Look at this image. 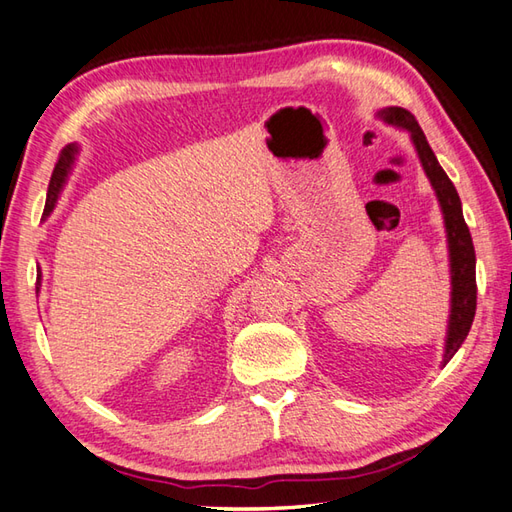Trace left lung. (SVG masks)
<instances>
[{
  "label": "left lung",
  "mask_w": 512,
  "mask_h": 512,
  "mask_svg": "<svg viewBox=\"0 0 512 512\" xmlns=\"http://www.w3.org/2000/svg\"><path fill=\"white\" fill-rule=\"evenodd\" d=\"M378 116L385 123L407 129L413 140V147L418 151L422 169L427 173L433 191L438 195L440 209L444 215V226H447V242H449V259H451V317L447 330V345H444L442 365H447L455 352L460 350L466 334H469L475 306H477V284H475V248L469 233V226L464 222L460 195L455 191L453 182L440 167V162L433 154L427 136L420 129L418 121L411 112L402 107H385Z\"/></svg>",
  "instance_id": "obj_1"
}]
</instances>
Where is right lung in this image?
<instances>
[{"instance_id": "right-lung-1", "label": "right lung", "mask_w": 512, "mask_h": 512, "mask_svg": "<svg viewBox=\"0 0 512 512\" xmlns=\"http://www.w3.org/2000/svg\"><path fill=\"white\" fill-rule=\"evenodd\" d=\"M76 145H68L63 147V151L59 154V160L57 165H54V171H52V178H50V184H48V198H46V209H43V213L50 215L54 204H57L59 200V193L63 189L65 184V178H68V173L72 169V162H74V156H76ZM39 279H41V273H39ZM39 279H37V286H39ZM39 290V288H37Z\"/></svg>"}]
</instances>
